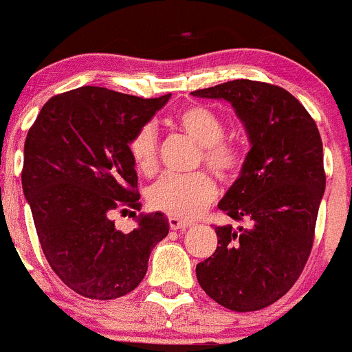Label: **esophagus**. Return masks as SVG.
Masks as SVG:
<instances>
[{"mask_svg": "<svg viewBox=\"0 0 352 352\" xmlns=\"http://www.w3.org/2000/svg\"><path fill=\"white\" fill-rule=\"evenodd\" d=\"M168 224H170V229H173V231H177V229L191 228V222L182 221V219H177V217H170Z\"/></svg>", "mask_w": 352, "mask_h": 352, "instance_id": "esophagus-1", "label": "esophagus"}]
</instances>
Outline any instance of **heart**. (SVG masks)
Instances as JSON below:
<instances>
[{"mask_svg":"<svg viewBox=\"0 0 352 352\" xmlns=\"http://www.w3.org/2000/svg\"><path fill=\"white\" fill-rule=\"evenodd\" d=\"M173 124L199 144V161L224 182L236 179L245 157L241 149L224 139V121L205 106H187L173 118ZM128 153L135 168L151 175L157 168V135L153 124H142L131 135ZM217 196V186L205 172L191 175H166L147 191V203L153 210L177 219H195L205 212Z\"/></svg>","mask_w":352,"mask_h":352,"instance_id":"1","label":"heart"}]
</instances>
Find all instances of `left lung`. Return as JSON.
<instances>
[{
	"label": "left lung",
	"mask_w": 352,
	"mask_h": 352,
	"mask_svg": "<svg viewBox=\"0 0 352 352\" xmlns=\"http://www.w3.org/2000/svg\"><path fill=\"white\" fill-rule=\"evenodd\" d=\"M192 95L231 102L252 144L219 203L246 226H217L219 245L196 265L198 283L231 311L264 309L294 287L313 250L327 186L320 130L290 91L271 83L234 80Z\"/></svg>",
	"instance_id": "8db88e82"
}]
</instances>
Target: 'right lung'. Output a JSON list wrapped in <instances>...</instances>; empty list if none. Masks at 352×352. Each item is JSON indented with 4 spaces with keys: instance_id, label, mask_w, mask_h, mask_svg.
<instances>
[{
    "instance_id": "1",
    "label": "right lung",
    "mask_w": 352,
    "mask_h": 352,
    "mask_svg": "<svg viewBox=\"0 0 352 352\" xmlns=\"http://www.w3.org/2000/svg\"><path fill=\"white\" fill-rule=\"evenodd\" d=\"M168 98L81 87L52 97L29 128L22 189L39 245L55 274L83 297L111 300L135 290L151 250L168 234L161 212L135 213L142 205L128 153L131 135ZM116 209L132 210L133 232L113 228Z\"/></svg>"
}]
</instances>
